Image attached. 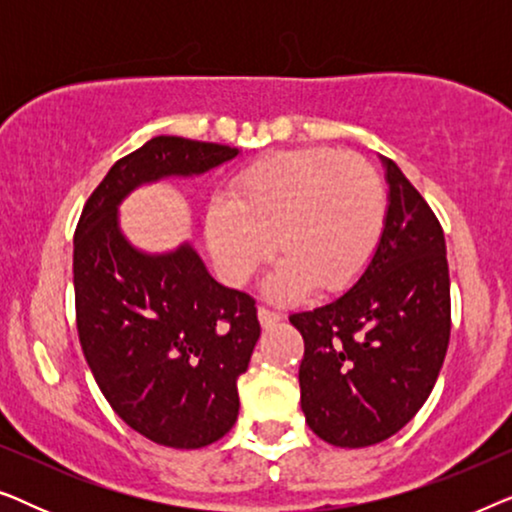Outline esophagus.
<instances>
[{"label": "esophagus", "instance_id": "1", "mask_svg": "<svg viewBox=\"0 0 512 512\" xmlns=\"http://www.w3.org/2000/svg\"><path fill=\"white\" fill-rule=\"evenodd\" d=\"M258 321H261V326L263 328H270V326H275L277 321H282V314L279 312H272L270 307H258Z\"/></svg>", "mask_w": 512, "mask_h": 512}]
</instances>
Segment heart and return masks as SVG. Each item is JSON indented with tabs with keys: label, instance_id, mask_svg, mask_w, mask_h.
Instances as JSON below:
<instances>
[{
	"label": "heart",
	"instance_id": "heart-1",
	"mask_svg": "<svg viewBox=\"0 0 512 512\" xmlns=\"http://www.w3.org/2000/svg\"><path fill=\"white\" fill-rule=\"evenodd\" d=\"M389 219V195L368 160L328 146L277 151L244 165L233 195L207 207V242L230 284H244L272 254L268 293L293 300L317 286L338 293L368 270Z\"/></svg>",
	"mask_w": 512,
	"mask_h": 512
}]
</instances>
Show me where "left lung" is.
Here are the masks:
<instances>
[{"label":"left lung","instance_id":"left-lung-1","mask_svg":"<svg viewBox=\"0 0 512 512\" xmlns=\"http://www.w3.org/2000/svg\"><path fill=\"white\" fill-rule=\"evenodd\" d=\"M384 165L389 219L368 270L333 303L289 317L305 342L300 408L335 447L401 431L429 398L450 342L443 228L394 160Z\"/></svg>","mask_w":512,"mask_h":512}]
</instances>
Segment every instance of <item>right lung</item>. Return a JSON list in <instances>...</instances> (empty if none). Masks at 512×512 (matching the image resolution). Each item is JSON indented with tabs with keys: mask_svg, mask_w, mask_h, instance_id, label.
<instances>
[{
	"mask_svg": "<svg viewBox=\"0 0 512 512\" xmlns=\"http://www.w3.org/2000/svg\"><path fill=\"white\" fill-rule=\"evenodd\" d=\"M235 156L226 144L153 137L116 160L74 233L76 328L97 387L130 429L177 450L233 429L237 377L261 335L256 300L214 282L188 244L165 256L132 249L116 207L144 181L202 174Z\"/></svg>",
	"mask_w": 512,
	"mask_h": 512,
	"instance_id": "right-lung-1",
	"label": "right lung"
}]
</instances>
